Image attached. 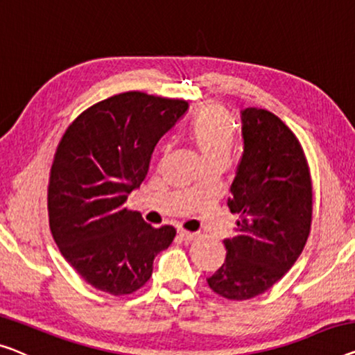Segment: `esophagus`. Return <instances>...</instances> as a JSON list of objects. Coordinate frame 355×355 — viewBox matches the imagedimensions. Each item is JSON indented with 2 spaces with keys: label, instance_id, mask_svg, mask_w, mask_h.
Listing matches in <instances>:
<instances>
[{
  "label": "esophagus",
  "instance_id": "obj_1",
  "mask_svg": "<svg viewBox=\"0 0 355 355\" xmlns=\"http://www.w3.org/2000/svg\"><path fill=\"white\" fill-rule=\"evenodd\" d=\"M178 236L182 237L183 241H187V242L194 241L196 237H198V234H196V232H189V231H184V230H180V231H178Z\"/></svg>",
  "mask_w": 355,
  "mask_h": 355
}]
</instances>
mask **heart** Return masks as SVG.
<instances>
[{
  "instance_id": "heart-1",
  "label": "heart",
  "mask_w": 355,
  "mask_h": 355,
  "mask_svg": "<svg viewBox=\"0 0 355 355\" xmlns=\"http://www.w3.org/2000/svg\"><path fill=\"white\" fill-rule=\"evenodd\" d=\"M188 134L204 159H228L236 129L228 111L220 105H209L198 111L189 124Z\"/></svg>"
}]
</instances>
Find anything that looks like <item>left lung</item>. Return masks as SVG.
Masks as SVG:
<instances>
[{"label":"left lung","instance_id":"1","mask_svg":"<svg viewBox=\"0 0 355 355\" xmlns=\"http://www.w3.org/2000/svg\"><path fill=\"white\" fill-rule=\"evenodd\" d=\"M244 155L228 207L239 215L226 258L207 279L216 295L250 300L271 288L303 252L313 221V180L292 129L261 108L242 111Z\"/></svg>","mask_w":355,"mask_h":355}]
</instances>
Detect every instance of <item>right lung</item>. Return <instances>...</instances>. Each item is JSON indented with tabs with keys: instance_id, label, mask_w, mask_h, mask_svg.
<instances>
[{
	"instance_id": "1",
	"label": "right lung",
	"mask_w": 355,
	"mask_h": 355,
	"mask_svg": "<svg viewBox=\"0 0 355 355\" xmlns=\"http://www.w3.org/2000/svg\"><path fill=\"white\" fill-rule=\"evenodd\" d=\"M187 110L182 98L123 92L84 110L62 135L47 187L51 232L63 258L100 292L144 287L155 257L177 234L171 225L153 228L125 204L156 144Z\"/></svg>"
}]
</instances>
